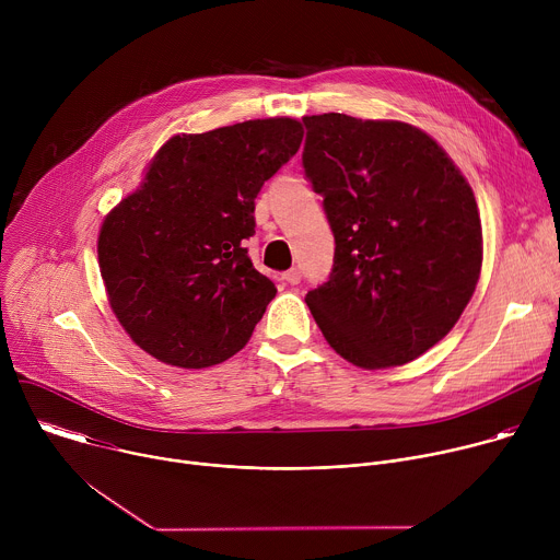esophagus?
I'll use <instances>...</instances> for the list:
<instances>
[{
	"instance_id": "obj_1",
	"label": "esophagus",
	"mask_w": 560,
	"mask_h": 560,
	"mask_svg": "<svg viewBox=\"0 0 560 560\" xmlns=\"http://www.w3.org/2000/svg\"><path fill=\"white\" fill-rule=\"evenodd\" d=\"M281 279H283L285 283H290V285H296V283L301 281V270H299V268H290L288 272L281 275Z\"/></svg>"
}]
</instances>
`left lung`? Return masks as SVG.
<instances>
[{
  "label": "left lung",
  "mask_w": 560,
  "mask_h": 560,
  "mask_svg": "<svg viewBox=\"0 0 560 560\" xmlns=\"http://www.w3.org/2000/svg\"><path fill=\"white\" fill-rule=\"evenodd\" d=\"M301 164L324 197L335 264L305 303L326 341L368 370L439 343L474 294L483 232L445 150L401 121L303 117Z\"/></svg>",
  "instance_id": "8db88e82"
}]
</instances>
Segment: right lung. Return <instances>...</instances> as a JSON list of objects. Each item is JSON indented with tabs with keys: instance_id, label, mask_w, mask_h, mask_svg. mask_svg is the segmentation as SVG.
I'll list each match as a JSON object with an SVG mask.
<instances>
[{
	"instance_id": "right-lung-1",
	"label": "right lung",
	"mask_w": 560,
	"mask_h": 560,
	"mask_svg": "<svg viewBox=\"0 0 560 560\" xmlns=\"http://www.w3.org/2000/svg\"><path fill=\"white\" fill-rule=\"evenodd\" d=\"M301 139L294 119L177 135L152 159L143 186L106 217L102 279L141 350L208 368L248 343L277 294L244 248L257 225L255 199Z\"/></svg>"
}]
</instances>
